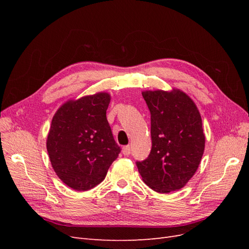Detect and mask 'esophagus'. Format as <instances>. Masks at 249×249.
I'll list each match as a JSON object with an SVG mask.
<instances>
[{
	"label": "esophagus",
	"mask_w": 249,
	"mask_h": 249,
	"mask_svg": "<svg viewBox=\"0 0 249 249\" xmlns=\"http://www.w3.org/2000/svg\"><path fill=\"white\" fill-rule=\"evenodd\" d=\"M123 154L124 156H129L131 154V146L130 145H125L123 147Z\"/></svg>",
	"instance_id": "1"
}]
</instances>
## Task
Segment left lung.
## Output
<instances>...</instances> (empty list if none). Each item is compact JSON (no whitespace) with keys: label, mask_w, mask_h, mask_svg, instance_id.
<instances>
[{"label":"left lung","mask_w":249,"mask_h":249,"mask_svg":"<svg viewBox=\"0 0 249 249\" xmlns=\"http://www.w3.org/2000/svg\"><path fill=\"white\" fill-rule=\"evenodd\" d=\"M142 96L150 112L152 149L136 162L138 171L157 192L178 190L194 176L205 149L200 114L180 90L144 91Z\"/></svg>","instance_id":"obj_1"}]
</instances>
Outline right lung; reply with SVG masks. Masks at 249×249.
<instances>
[{
	"mask_svg": "<svg viewBox=\"0 0 249 249\" xmlns=\"http://www.w3.org/2000/svg\"><path fill=\"white\" fill-rule=\"evenodd\" d=\"M109 103L108 93L87 95L65 103L53 117L47 140L52 166L77 191L102 183L120 153L106 117Z\"/></svg>",
	"mask_w": 249,
	"mask_h": 249,
	"instance_id": "add662e5",
	"label": "right lung"
}]
</instances>
